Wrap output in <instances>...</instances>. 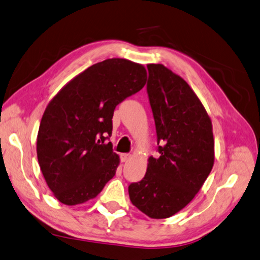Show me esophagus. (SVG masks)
I'll return each mask as SVG.
<instances>
[{"label": "esophagus", "mask_w": 260, "mask_h": 260, "mask_svg": "<svg viewBox=\"0 0 260 260\" xmlns=\"http://www.w3.org/2000/svg\"><path fill=\"white\" fill-rule=\"evenodd\" d=\"M120 158H121V162H126L130 158V154H121Z\"/></svg>", "instance_id": "obj_1"}]
</instances>
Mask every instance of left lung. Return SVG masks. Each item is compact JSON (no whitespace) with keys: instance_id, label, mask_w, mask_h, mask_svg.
<instances>
[{"instance_id":"left-lung-1","label":"left lung","mask_w":260,"mask_h":260,"mask_svg":"<svg viewBox=\"0 0 260 260\" xmlns=\"http://www.w3.org/2000/svg\"><path fill=\"white\" fill-rule=\"evenodd\" d=\"M147 93L155 121L157 158L129 185L135 207L151 218L174 216L192 201L215 161L212 124L187 82L161 63H149Z\"/></svg>"}]
</instances>
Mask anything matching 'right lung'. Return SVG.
I'll return each instance as SVG.
<instances>
[{"label":"right lung","instance_id":"right-lung-1","mask_svg":"<svg viewBox=\"0 0 260 260\" xmlns=\"http://www.w3.org/2000/svg\"><path fill=\"white\" fill-rule=\"evenodd\" d=\"M145 67L112 58L86 68L54 95L39 127L36 152L49 188L67 206L102 192L120 163L107 143L114 109L144 88Z\"/></svg>","mask_w":260,"mask_h":260}]
</instances>
